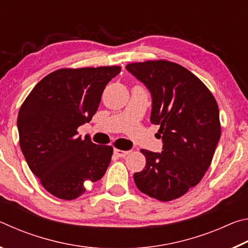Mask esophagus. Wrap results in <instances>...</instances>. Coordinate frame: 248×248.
Returning a JSON list of instances; mask_svg holds the SVG:
<instances>
[{"label":"esophagus","instance_id":"esophagus-1","mask_svg":"<svg viewBox=\"0 0 248 248\" xmlns=\"http://www.w3.org/2000/svg\"><path fill=\"white\" fill-rule=\"evenodd\" d=\"M114 153L117 155L118 157H124L125 155L129 153V151H124V150H119V149H115Z\"/></svg>","mask_w":248,"mask_h":248}]
</instances>
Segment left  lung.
Wrapping results in <instances>:
<instances>
[{"mask_svg": "<svg viewBox=\"0 0 248 248\" xmlns=\"http://www.w3.org/2000/svg\"><path fill=\"white\" fill-rule=\"evenodd\" d=\"M152 96L151 123L158 124L161 153L141 150L146 164L134 173L138 189L170 201L198 185L211 164L221 137L219 107L208 87L190 71L165 60L125 66Z\"/></svg>", "mask_w": 248, "mask_h": 248, "instance_id": "8db88e82", "label": "left lung"}]
</instances>
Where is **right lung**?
I'll return each mask as SVG.
<instances>
[{
  "label": "right lung",
  "instance_id": "right-lung-1",
  "mask_svg": "<svg viewBox=\"0 0 248 248\" xmlns=\"http://www.w3.org/2000/svg\"><path fill=\"white\" fill-rule=\"evenodd\" d=\"M120 66L60 69L33 87L17 117L19 145L29 169L59 199L82 196L103 177L112 148L78 136L97 111L105 87Z\"/></svg>",
  "mask_w": 248,
  "mask_h": 248
}]
</instances>
